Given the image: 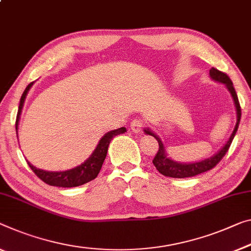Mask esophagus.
I'll return each instance as SVG.
<instances>
[{"instance_id": "obj_1", "label": "esophagus", "mask_w": 251, "mask_h": 251, "mask_svg": "<svg viewBox=\"0 0 251 251\" xmlns=\"http://www.w3.org/2000/svg\"><path fill=\"white\" fill-rule=\"evenodd\" d=\"M131 130L133 131L134 133H139L142 129V121L141 120H134L131 122Z\"/></svg>"}]
</instances>
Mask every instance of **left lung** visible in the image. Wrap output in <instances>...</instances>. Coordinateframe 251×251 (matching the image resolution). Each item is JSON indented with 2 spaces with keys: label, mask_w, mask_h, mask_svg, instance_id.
Masks as SVG:
<instances>
[{
  "label": "left lung",
  "mask_w": 251,
  "mask_h": 251,
  "mask_svg": "<svg viewBox=\"0 0 251 251\" xmlns=\"http://www.w3.org/2000/svg\"><path fill=\"white\" fill-rule=\"evenodd\" d=\"M210 77L212 80H214V82L225 84V86L228 88L229 93L231 94V98L233 100V104H234V107H236V113H237V122L233 128L232 133L230 134L228 141L223 145V147L210 158H205V159L199 160V161H193V163H180V161H176L174 159H172V158L168 156L167 151H166L164 142L161 141L159 136H157V134L149 128L145 129L144 130L145 133L149 134V136H152L158 141V144H159V148H158L157 155L155 156V158H153L152 163L156 166L157 171L159 172L160 174H163L164 176L173 177V178H186V177H193L210 171V169L213 168L214 166H217L219 161L221 160L223 156L226 155L230 147L231 142H232L234 136H236V132L239 126V122H240V118H241V109H240V104H239V101H238L236 90H234L233 87V84L231 82V79L229 78L228 75L218 71V69H215L213 67L210 69Z\"/></svg>",
  "instance_id": "obj_1"
}]
</instances>
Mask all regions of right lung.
Instances as JSON below:
<instances>
[{"label": "right lung", "mask_w": 251, "mask_h": 251, "mask_svg": "<svg viewBox=\"0 0 251 251\" xmlns=\"http://www.w3.org/2000/svg\"><path fill=\"white\" fill-rule=\"evenodd\" d=\"M33 83H30L26 88L23 92V94L20 99V104H19V110H18V115H17V122H15V129H17V136H18V126H19V121H20V115L22 112L23 104H25L26 94ZM126 132V129L125 126L122 128L115 129L112 131H109L101 138V140L99 141L98 146L94 149V151L92 152V155L87 158V159L84 161L83 164L76 166L74 168L67 169V171L63 172H49V171H44V169L34 167L32 164H30L28 160L29 167L32 169L34 174H36L41 180H44L46 184L50 185V186H58V187H76L80 186V185L86 184L91 180L96 178V176L99 175L100 171H101L102 165L104 163V159H105L106 153H107V148H109V145L112 139L118 136V134Z\"/></svg>", "instance_id": "1"}]
</instances>
